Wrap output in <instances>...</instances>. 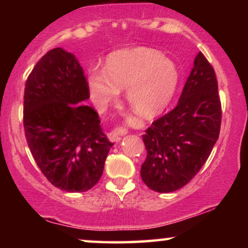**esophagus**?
<instances>
[{"mask_svg":"<svg viewBox=\"0 0 248 248\" xmlns=\"http://www.w3.org/2000/svg\"><path fill=\"white\" fill-rule=\"evenodd\" d=\"M128 127H129V122L124 121L121 124L116 126L108 133V139L112 142H119L124 135L128 133Z\"/></svg>","mask_w":248,"mask_h":248,"instance_id":"1","label":"esophagus"}]
</instances>
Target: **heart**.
Masks as SVG:
<instances>
[{"mask_svg": "<svg viewBox=\"0 0 248 248\" xmlns=\"http://www.w3.org/2000/svg\"><path fill=\"white\" fill-rule=\"evenodd\" d=\"M87 85L92 101L100 109L115 101L120 90L126 88L133 109L142 116H152L171 100L178 85V71L158 51L134 47L109 55L105 69H90Z\"/></svg>", "mask_w": 248, "mask_h": 248, "instance_id": "1", "label": "heart"}]
</instances>
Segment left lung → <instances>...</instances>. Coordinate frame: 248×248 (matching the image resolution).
I'll list each match as a JSON object with an SVG mask.
<instances>
[{
    "label": "left lung",
    "instance_id": "left-lung-1",
    "mask_svg": "<svg viewBox=\"0 0 248 248\" xmlns=\"http://www.w3.org/2000/svg\"><path fill=\"white\" fill-rule=\"evenodd\" d=\"M221 104L212 65L199 52L177 106L155 120L142 135L147 158L144 184L156 192L186 186L204 166L217 142Z\"/></svg>",
    "mask_w": 248,
    "mask_h": 248
}]
</instances>
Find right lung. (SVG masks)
<instances>
[{
	"label": "right lung",
	"instance_id": "1",
	"mask_svg": "<svg viewBox=\"0 0 248 248\" xmlns=\"http://www.w3.org/2000/svg\"><path fill=\"white\" fill-rule=\"evenodd\" d=\"M90 98L84 70L61 47L42 57L24 88L23 126L43 175L67 192H84L100 179L110 147Z\"/></svg>",
	"mask_w": 248,
	"mask_h": 248
}]
</instances>
